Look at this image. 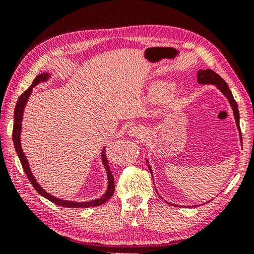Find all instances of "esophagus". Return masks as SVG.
<instances>
[{
    "mask_svg": "<svg viewBox=\"0 0 254 254\" xmlns=\"http://www.w3.org/2000/svg\"><path fill=\"white\" fill-rule=\"evenodd\" d=\"M127 134L131 137H137V139H143L145 135V128L141 126L131 127L127 130Z\"/></svg>",
    "mask_w": 254,
    "mask_h": 254,
    "instance_id": "1",
    "label": "esophagus"
}]
</instances>
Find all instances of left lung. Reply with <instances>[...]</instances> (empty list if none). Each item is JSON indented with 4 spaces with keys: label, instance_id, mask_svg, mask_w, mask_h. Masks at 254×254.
<instances>
[{
    "label": "left lung",
    "instance_id": "left-lung-1",
    "mask_svg": "<svg viewBox=\"0 0 254 254\" xmlns=\"http://www.w3.org/2000/svg\"><path fill=\"white\" fill-rule=\"evenodd\" d=\"M196 77H197V83H200V84H212V85H214L216 89H219L221 93H222L225 96V98L228 99L229 103H230V107L232 108L234 120H236L237 127L239 130L240 141H241V143H242L241 130H240V114H239L238 104L236 102V100H234V98H233L231 90L229 89V85L227 84V82H225L219 74H216L214 71L210 70V68H207V70H199V71H197V76ZM145 161L147 163V167H149L150 172L152 174V169L149 165V161H147V159H145ZM152 177H153V174H152ZM167 203L172 204V203H170V202H167ZM172 205L175 206V204H172Z\"/></svg>",
    "mask_w": 254,
    "mask_h": 254
}]
</instances>
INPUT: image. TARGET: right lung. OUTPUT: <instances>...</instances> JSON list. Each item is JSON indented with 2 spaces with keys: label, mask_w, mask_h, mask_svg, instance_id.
I'll return each mask as SVG.
<instances>
[{
  "label": "right lung",
  "mask_w": 254,
  "mask_h": 254,
  "mask_svg": "<svg viewBox=\"0 0 254 254\" xmlns=\"http://www.w3.org/2000/svg\"><path fill=\"white\" fill-rule=\"evenodd\" d=\"M50 77H51V73H48V72L41 73V74H39L38 76L35 77L33 83H32L29 89H27L17 100L16 105H15V110H14V124H13V134H12L16 153L18 155V158H20L23 170H24V172L26 174L27 179H29V181L31 182V184L33 186L35 190L38 191L41 195L44 196L45 199H48L49 201L53 202V203L58 204V205L66 206V207H77V209H79V207L99 206L101 204L105 203V202H107L110 199V197L113 195V193H114V179H113V174L111 172V170H110V168H109L108 159H107V155H105V147H103L102 152H101V160H102L103 167L105 169V171H107V175H108V189H107V191H105L104 194L101 195L100 197H98V199L91 200V201H84V202L62 200V199H59V197L54 196L52 194H50L49 192L45 191L44 189L38 183V181H36L35 178L33 177V173H32L31 169H30V165H29V161H27L24 152H23V149L21 146V131H22L23 113H24L25 105L27 103V100H29V98H30L32 91H33V87L35 85H38L40 82L48 81Z\"/></svg>",
  "instance_id": "1"
}]
</instances>
